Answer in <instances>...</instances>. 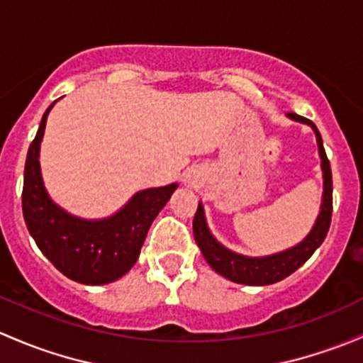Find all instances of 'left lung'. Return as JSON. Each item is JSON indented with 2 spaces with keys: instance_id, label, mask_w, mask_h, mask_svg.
Returning a JSON list of instances; mask_svg holds the SVG:
<instances>
[{
  "instance_id": "left-lung-1",
  "label": "left lung",
  "mask_w": 363,
  "mask_h": 363,
  "mask_svg": "<svg viewBox=\"0 0 363 363\" xmlns=\"http://www.w3.org/2000/svg\"><path fill=\"white\" fill-rule=\"evenodd\" d=\"M289 118L299 123L310 125L316 135V144H318V155L322 160V177H323V193L322 203H320V212L316 216L315 224L311 231L308 233L297 245L285 249L272 255H261V257H252V255H243L238 252H233L224 247L223 243L217 242L216 236L208 230L207 219H205L203 205L198 203V211L194 213L193 233L205 261L211 264L213 272L223 274L228 280L242 285H272L277 281L284 280L296 269H299L308 259L311 257L313 252L322 245L325 240L327 231L330 226V216H333V172H330V163L327 160L325 150H323L322 135L315 123H311L306 118L299 116L296 113H289Z\"/></svg>"
}]
</instances>
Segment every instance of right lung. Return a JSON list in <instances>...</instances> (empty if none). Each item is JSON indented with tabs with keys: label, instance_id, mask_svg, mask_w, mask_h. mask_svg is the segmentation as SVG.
<instances>
[{
	"label": "right lung",
	"instance_id": "obj_1",
	"mask_svg": "<svg viewBox=\"0 0 363 363\" xmlns=\"http://www.w3.org/2000/svg\"><path fill=\"white\" fill-rule=\"evenodd\" d=\"M53 104L41 118L26 160L22 189L26 224L38 249L67 278L85 285L111 284L135 264L152 220L179 184L137 191L120 211L104 219H83L64 211L45 188L40 167V146Z\"/></svg>",
	"mask_w": 363,
	"mask_h": 363
}]
</instances>
